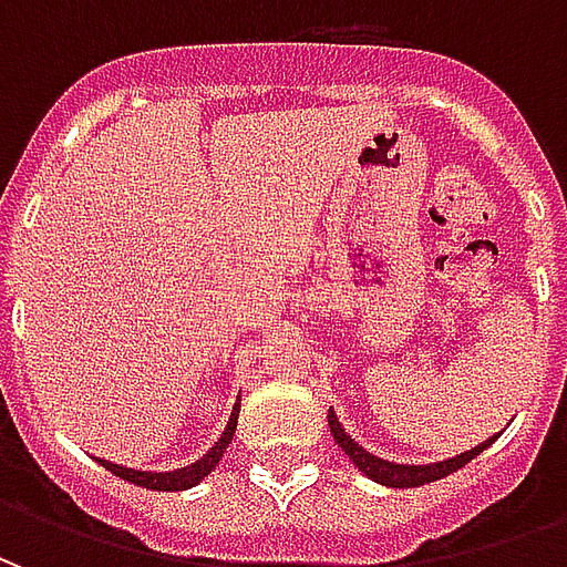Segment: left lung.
I'll list each match as a JSON object with an SVG mask.
<instances>
[{"label":"left lung","mask_w":567,"mask_h":567,"mask_svg":"<svg viewBox=\"0 0 567 567\" xmlns=\"http://www.w3.org/2000/svg\"><path fill=\"white\" fill-rule=\"evenodd\" d=\"M328 425H331V434L333 440H337V446L352 458V464H355L361 474H368L373 483H382V486H392V488H413V486H425V483H434V480H440V476H450L452 471H458V467H464V464L471 462V458H476L480 452L486 450L492 440H486V443H480V446H474V450L462 452V455H455V458H446V462H434V464H394V462H382V458H377V455H370L368 450H361L355 440L349 437L343 431V425L337 422V416H333V410H328Z\"/></svg>","instance_id":"8db88e82"}]
</instances>
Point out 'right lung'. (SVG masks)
<instances>
[{"label":"right lung","mask_w":567,"mask_h":567,"mask_svg":"<svg viewBox=\"0 0 567 567\" xmlns=\"http://www.w3.org/2000/svg\"><path fill=\"white\" fill-rule=\"evenodd\" d=\"M236 416H239V406H234V413H230V422H227V427H224L221 440H218V443H215V446H212V450L206 452L199 462L187 464V467H182V471H169V474H151V471H130V467H117V464L103 462V458H100V464H103L105 471H112L115 476H121V480L133 483V486L151 488V492H182V488L197 486L199 480H203V476H209L212 471H215V464L221 462L227 443L234 440Z\"/></svg>","instance_id":"add662e5"}]
</instances>
